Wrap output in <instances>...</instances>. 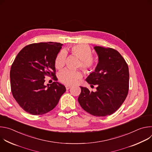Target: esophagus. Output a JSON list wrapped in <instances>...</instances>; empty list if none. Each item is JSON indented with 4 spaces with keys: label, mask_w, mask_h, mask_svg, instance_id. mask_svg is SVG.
I'll return each instance as SVG.
<instances>
[{
    "label": "esophagus",
    "mask_w": 152,
    "mask_h": 152,
    "mask_svg": "<svg viewBox=\"0 0 152 152\" xmlns=\"http://www.w3.org/2000/svg\"><path fill=\"white\" fill-rule=\"evenodd\" d=\"M72 87L71 86H69V85H66V88L67 90H69L70 88Z\"/></svg>",
    "instance_id": "1"
}]
</instances>
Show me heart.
<instances>
[{
  "mask_svg": "<svg viewBox=\"0 0 152 152\" xmlns=\"http://www.w3.org/2000/svg\"><path fill=\"white\" fill-rule=\"evenodd\" d=\"M71 53L79 58V62L78 67L85 73H89L95 67L96 60L92 55V51L88 45H77L70 48ZM66 58V53L64 51H61L55 59V67L58 70H61L65 65ZM59 80L61 82L67 85H73L78 82L82 78V74L79 71H72L65 69L61 72L58 75Z\"/></svg>",
  "mask_w": 152,
  "mask_h": 152,
  "instance_id": "1",
  "label": "heart"
}]
</instances>
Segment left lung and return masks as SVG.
Masks as SVG:
<instances>
[{"mask_svg":"<svg viewBox=\"0 0 152 152\" xmlns=\"http://www.w3.org/2000/svg\"><path fill=\"white\" fill-rule=\"evenodd\" d=\"M99 62L86 79L91 86L97 85L96 92L80 86L78 102L83 109L97 117L110 115L125 100L129 91L128 66L120 53L112 48L95 46Z\"/></svg>","mask_w":152,"mask_h":152,"instance_id":"left-lung-1","label":"left lung"}]
</instances>
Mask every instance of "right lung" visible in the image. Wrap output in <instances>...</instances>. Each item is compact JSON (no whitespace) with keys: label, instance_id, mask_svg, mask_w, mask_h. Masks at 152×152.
I'll return each mask as SVG.
<instances>
[{"label":"right lung","instance_id":"obj_1","mask_svg":"<svg viewBox=\"0 0 152 152\" xmlns=\"http://www.w3.org/2000/svg\"><path fill=\"white\" fill-rule=\"evenodd\" d=\"M59 42L34 43L21 49L10 71L12 96L23 110L32 115H42L52 110L66 88L53 82L45 85V76H55V59L62 48Z\"/></svg>","mask_w":152,"mask_h":152}]
</instances>
